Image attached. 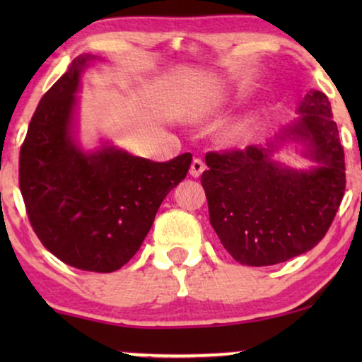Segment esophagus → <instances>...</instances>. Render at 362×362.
<instances>
[{"instance_id":"esophagus-1","label":"esophagus","mask_w":362,"mask_h":362,"mask_svg":"<svg viewBox=\"0 0 362 362\" xmlns=\"http://www.w3.org/2000/svg\"><path fill=\"white\" fill-rule=\"evenodd\" d=\"M204 170H206V165H204V163H202V160H199V158H194V160H192V163H191L189 175L192 177H199Z\"/></svg>"}]
</instances>
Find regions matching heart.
<instances>
[{"instance_id":"heart-1","label":"heart","mask_w":362,"mask_h":362,"mask_svg":"<svg viewBox=\"0 0 362 362\" xmlns=\"http://www.w3.org/2000/svg\"><path fill=\"white\" fill-rule=\"evenodd\" d=\"M232 92L230 90H221L214 93V95L207 98L202 103H199L194 110L191 112V118L196 122L207 120V118L214 117L219 113L227 102L230 100ZM255 130V118L250 113L247 115H240L234 118V120L227 122L219 133V141L226 146H244L252 140Z\"/></svg>"}]
</instances>
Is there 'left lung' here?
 Returning <instances> with one entry per match:
<instances>
[{
    "label": "left lung",
    "instance_id": "left-lung-1",
    "mask_svg": "<svg viewBox=\"0 0 362 362\" xmlns=\"http://www.w3.org/2000/svg\"><path fill=\"white\" fill-rule=\"evenodd\" d=\"M296 112L265 145L206 155L201 182L211 226L242 265L281 264L313 249L344 196V150L328 97L310 90ZM285 141L300 142L317 165L303 172L275 162Z\"/></svg>",
    "mask_w": 362,
    "mask_h": 362
}]
</instances>
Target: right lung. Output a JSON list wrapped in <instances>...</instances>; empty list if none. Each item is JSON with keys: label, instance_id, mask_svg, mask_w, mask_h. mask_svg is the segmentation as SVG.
<instances>
[{"label": "right lung", "instance_id": "add662e5", "mask_svg": "<svg viewBox=\"0 0 362 362\" xmlns=\"http://www.w3.org/2000/svg\"><path fill=\"white\" fill-rule=\"evenodd\" d=\"M95 59H74L44 93L19 153V189L29 222L51 254L76 269L108 274L136 254L192 156L156 163L108 141L93 151L78 146L76 93L83 69Z\"/></svg>", "mask_w": 362, "mask_h": 362}]
</instances>
